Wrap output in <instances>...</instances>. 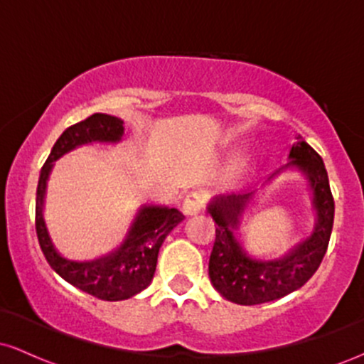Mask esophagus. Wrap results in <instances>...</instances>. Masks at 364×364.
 I'll return each mask as SVG.
<instances>
[{
	"label": "esophagus",
	"mask_w": 364,
	"mask_h": 364,
	"mask_svg": "<svg viewBox=\"0 0 364 364\" xmlns=\"http://www.w3.org/2000/svg\"><path fill=\"white\" fill-rule=\"evenodd\" d=\"M203 205H205V198H203V195L200 193V191H191V193H188L185 196V200H183L181 210L186 217H191V215L200 214V210H202Z\"/></svg>",
	"instance_id": "34e87169"
}]
</instances>
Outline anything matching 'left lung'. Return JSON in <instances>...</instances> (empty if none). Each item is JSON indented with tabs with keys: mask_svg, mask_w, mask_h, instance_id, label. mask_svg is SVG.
Masks as SVG:
<instances>
[{
	"mask_svg": "<svg viewBox=\"0 0 364 364\" xmlns=\"http://www.w3.org/2000/svg\"><path fill=\"white\" fill-rule=\"evenodd\" d=\"M289 150V162L270 174L265 183L284 169H296L306 178L315 208L311 235L281 258H257L246 253L237 240L241 220L257 190L215 195L207 212L215 223V243L208 260L212 286L228 301L262 304L284 298L304 286L323 260L333 225V196L327 169L318 154L298 135Z\"/></svg>",
	"mask_w": 364,
	"mask_h": 364,
	"instance_id": "left-lung-1",
	"label": "left lung"
}]
</instances>
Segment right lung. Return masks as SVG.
<instances>
[{"label":"right lung","instance_id":"right-lung-1","mask_svg":"<svg viewBox=\"0 0 364 364\" xmlns=\"http://www.w3.org/2000/svg\"><path fill=\"white\" fill-rule=\"evenodd\" d=\"M123 119L95 112L80 123L66 128L51 149L41 169L36 198V231L41 250L51 269L60 277L83 292L104 299L121 301L139 294L152 282L156 274L157 255L162 243L176 225L185 219L178 208L162 205H141L129 225L127 236L114 252L101 258L77 262L65 258L54 246L44 220V198L54 161L80 145L101 141L118 144L123 139Z\"/></svg>","mask_w":364,"mask_h":364}]
</instances>
